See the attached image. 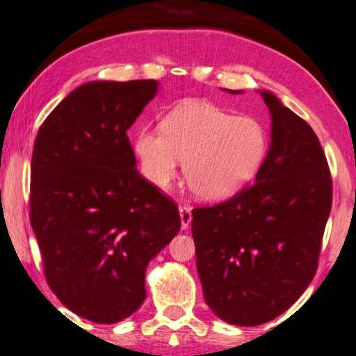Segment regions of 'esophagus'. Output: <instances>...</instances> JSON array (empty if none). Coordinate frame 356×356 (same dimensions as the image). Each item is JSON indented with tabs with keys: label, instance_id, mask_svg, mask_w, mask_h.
Wrapping results in <instances>:
<instances>
[{
	"label": "esophagus",
	"instance_id": "esophagus-1",
	"mask_svg": "<svg viewBox=\"0 0 356 356\" xmlns=\"http://www.w3.org/2000/svg\"><path fill=\"white\" fill-rule=\"evenodd\" d=\"M179 220H181V229L186 230L189 227V224H191V209L186 206H181L179 207Z\"/></svg>",
	"mask_w": 356,
	"mask_h": 356
}]
</instances>
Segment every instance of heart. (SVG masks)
<instances>
[{
    "mask_svg": "<svg viewBox=\"0 0 356 356\" xmlns=\"http://www.w3.org/2000/svg\"><path fill=\"white\" fill-rule=\"evenodd\" d=\"M268 150V134L252 116H235L206 101H188L170 111L159 131H140L134 152L152 184L167 188L183 160L193 195L218 201L255 177Z\"/></svg>",
    "mask_w": 356,
    "mask_h": 356,
    "instance_id": "heart-1",
    "label": "heart"
}]
</instances>
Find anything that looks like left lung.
I'll use <instances>...</instances> for the list:
<instances>
[{
    "instance_id": "1",
    "label": "left lung",
    "mask_w": 356,
    "mask_h": 356,
    "mask_svg": "<svg viewBox=\"0 0 356 356\" xmlns=\"http://www.w3.org/2000/svg\"><path fill=\"white\" fill-rule=\"evenodd\" d=\"M258 93L270 109L271 140L255 183L220 204L193 209L191 220L204 301L240 327L273 321L307 289L332 207L319 138L271 91Z\"/></svg>"
}]
</instances>
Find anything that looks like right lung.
Here are the masks:
<instances>
[{
    "instance_id": "obj_1",
    "label": "right lung",
    "mask_w": 356,
    "mask_h": 356,
    "mask_svg": "<svg viewBox=\"0 0 356 356\" xmlns=\"http://www.w3.org/2000/svg\"><path fill=\"white\" fill-rule=\"evenodd\" d=\"M159 81H88L49 114L34 142L31 225L63 306L116 324L142 306L145 270L179 232L177 204L137 172L129 127Z\"/></svg>"
}]
</instances>
